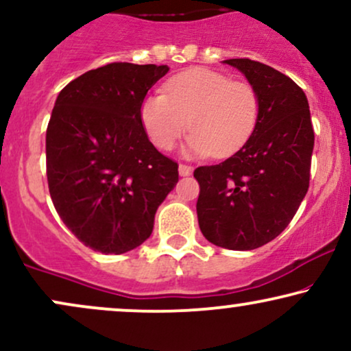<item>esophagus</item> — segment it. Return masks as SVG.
<instances>
[{
    "instance_id": "esophagus-1",
    "label": "esophagus",
    "mask_w": 351,
    "mask_h": 351,
    "mask_svg": "<svg viewBox=\"0 0 351 351\" xmlns=\"http://www.w3.org/2000/svg\"><path fill=\"white\" fill-rule=\"evenodd\" d=\"M192 171H193V167L192 166H189V164H179V174L180 176H190L192 174Z\"/></svg>"
}]
</instances>
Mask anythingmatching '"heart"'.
<instances>
[{
    "mask_svg": "<svg viewBox=\"0 0 351 351\" xmlns=\"http://www.w3.org/2000/svg\"><path fill=\"white\" fill-rule=\"evenodd\" d=\"M258 112L252 84L203 68L171 77L164 94H151L140 107L143 128L156 148H174L190 125V153L216 158L232 154L249 140Z\"/></svg>",
    "mask_w": 351,
    "mask_h": 351,
    "instance_id": "obj_1",
    "label": "heart"
}]
</instances>
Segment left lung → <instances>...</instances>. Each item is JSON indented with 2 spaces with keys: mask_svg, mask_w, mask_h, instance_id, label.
<instances>
[{
  "mask_svg": "<svg viewBox=\"0 0 351 351\" xmlns=\"http://www.w3.org/2000/svg\"><path fill=\"white\" fill-rule=\"evenodd\" d=\"M224 63L244 73L261 101L245 145L213 166H200L198 224L211 244L252 250L288 226L309 189L314 130L304 90L275 68L249 58Z\"/></svg>",
  "mask_w": 351,
  "mask_h": 351,
  "instance_id": "8db88e82",
  "label": "left lung"
}]
</instances>
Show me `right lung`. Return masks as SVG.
<instances>
[{
	"instance_id": "obj_1",
	"label": "right lung",
	"mask_w": 351,
	"mask_h": 351,
	"mask_svg": "<svg viewBox=\"0 0 351 351\" xmlns=\"http://www.w3.org/2000/svg\"><path fill=\"white\" fill-rule=\"evenodd\" d=\"M167 64L109 63L68 83L47 127V180L62 221L102 254H123L153 232L179 180V164L154 148L140 107Z\"/></svg>"
}]
</instances>
